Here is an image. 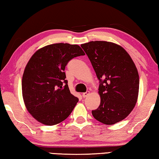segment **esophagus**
<instances>
[{"label": "esophagus", "instance_id": "1", "mask_svg": "<svg viewBox=\"0 0 159 159\" xmlns=\"http://www.w3.org/2000/svg\"><path fill=\"white\" fill-rule=\"evenodd\" d=\"M89 91H87L86 92H84V93H83V94H82V97H84H84H87L88 95H89Z\"/></svg>", "mask_w": 159, "mask_h": 159}]
</instances>
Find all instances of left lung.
<instances>
[{
	"label": "left lung",
	"instance_id": "8db88e82",
	"mask_svg": "<svg viewBox=\"0 0 159 159\" xmlns=\"http://www.w3.org/2000/svg\"><path fill=\"white\" fill-rule=\"evenodd\" d=\"M81 47L100 81L99 107L92 111L102 124L112 125L126 118L138 99L139 76L131 56L119 45L91 41Z\"/></svg>",
	"mask_w": 159,
	"mask_h": 159
}]
</instances>
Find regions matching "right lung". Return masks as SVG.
<instances>
[{"label": "right lung", "mask_w": 159, "mask_h": 159, "mask_svg": "<svg viewBox=\"0 0 159 159\" xmlns=\"http://www.w3.org/2000/svg\"><path fill=\"white\" fill-rule=\"evenodd\" d=\"M84 55L78 45L55 43L32 55L22 78V94L27 110L40 123L55 125L72 113L79 99L70 93L65 68L72 58Z\"/></svg>", "instance_id": "1"}]
</instances>
